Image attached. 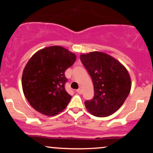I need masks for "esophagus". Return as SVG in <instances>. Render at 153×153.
I'll use <instances>...</instances> for the list:
<instances>
[{
    "label": "esophagus",
    "mask_w": 153,
    "mask_h": 153,
    "mask_svg": "<svg viewBox=\"0 0 153 153\" xmlns=\"http://www.w3.org/2000/svg\"><path fill=\"white\" fill-rule=\"evenodd\" d=\"M76 92L78 93V94H82V91L81 89H80V88H79V89H78V90H77Z\"/></svg>",
    "instance_id": "esophagus-1"
}]
</instances>
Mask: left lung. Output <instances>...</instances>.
I'll use <instances>...</instances> for the list:
<instances>
[{
    "instance_id": "obj_1",
    "label": "left lung",
    "mask_w": 153,
    "mask_h": 153,
    "mask_svg": "<svg viewBox=\"0 0 153 153\" xmlns=\"http://www.w3.org/2000/svg\"><path fill=\"white\" fill-rule=\"evenodd\" d=\"M80 59L92 78L94 96L85 106L92 115L106 117L122 106L131 90V78L120 62L101 52L81 54Z\"/></svg>"
}]
</instances>
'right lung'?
I'll return each instance as SVG.
<instances>
[{
	"instance_id": "obj_1",
	"label": "right lung",
	"mask_w": 153,
	"mask_h": 153,
	"mask_svg": "<svg viewBox=\"0 0 153 153\" xmlns=\"http://www.w3.org/2000/svg\"><path fill=\"white\" fill-rule=\"evenodd\" d=\"M76 55L60 46L37 51L24 68L22 88L28 102L44 115L62 111L71 99L65 88V72L74 64Z\"/></svg>"
}]
</instances>
